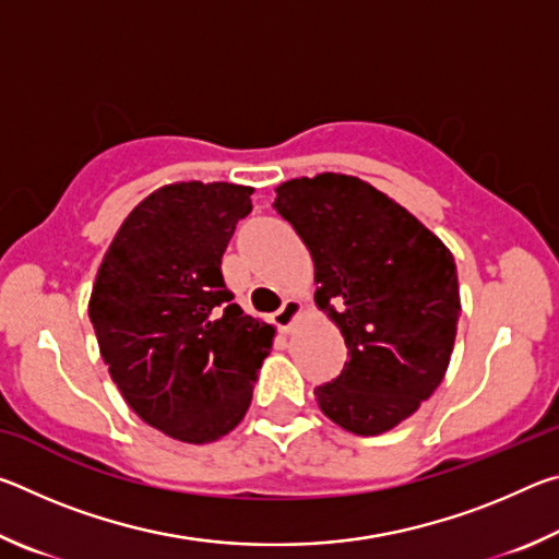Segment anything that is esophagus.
<instances>
[{
	"label": "esophagus",
	"mask_w": 559,
	"mask_h": 559,
	"mask_svg": "<svg viewBox=\"0 0 559 559\" xmlns=\"http://www.w3.org/2000/svg\"><path fill=\"white\" fill-rule=\"evenodd\" d=\"M300 313H302L300 300L288 298V300H283V306L276 310V313H273V323H276L281 330H286V333H288V330L293 328V323H296Z\"/></svg>",
	"instance_id": "esophagus-1"
}]
</instances>
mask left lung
Masks as SVG:
<instances>
[{"label": "left lung", "instance_id": "1", "mask_svg": "<svg viewBox=\"0 0 559 559\" xmlns=\"http://www.w3.org/2000/svg\"><path fill=\"white\" fill-rule=\"evenodd\" d=\"M276 212L316 263L318 308L349 359L316 390L328 419L359 437L394 429L447 374L461 316L451 251L414 214L349 175L276 187Z\"/></svg>", "mask_w": 559, "mask_h": 559}]
</instances>
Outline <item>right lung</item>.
<instances>
[{
    "mask_svg": "<svg viewBox=\"0 0 559 559\" xmlns=\"http://www.w3.org/2000/svg\"><path fill=\"white\" fill-rule=\"evenodd\" d=\"M251 192L159 187L122 222L93 283L88 316L122 400L187 443L216 441L243 419L276 335L236 306L222 276Z\"/></svg>",
    "mask_w": 559,
    "mask_h": 559,
    "instance_id": "add662e5",
    "label": "right lung"
}]
</instances>
